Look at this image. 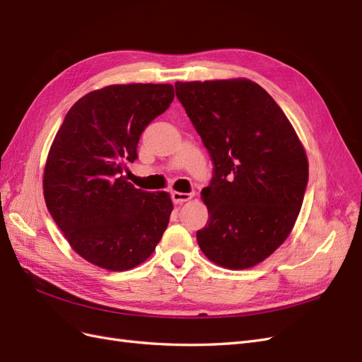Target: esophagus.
Instances as JSON below:
<instances>
[{"instance_id": "obj_1", "label": "esophagus", "mask_w": 362, "mask_h": 362, "mask_svg": "<svg viewBox=\"0 0 362 362\" xmlns=\"http://www.w3.org/2000/svg\"><path fill=\"white\" fill-rule=\"evenodd\" d=\"M193 198V193H181V192H172V201L175 204H184Z\"/></svg>"}]
</instances>
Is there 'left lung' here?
<instances>
[{
	"label": "left lung",
	"mask_w": 362,
	"mask_h": 362,
	"mask_svg": "<svg viewBox=\"0 0 362 362\" xmlns=\"http://www.w3.org/2000/svg\"><path fill=\"white\" fill-rule=\"evenodd\" d=\"M214 163L201 192L208 222L196 233L214 264L243 270L270 257L300 213L308 158L275 100L247 78L175 83Z\"/></svg>",
	"instance_id": "obj_1"
}]
</instances>
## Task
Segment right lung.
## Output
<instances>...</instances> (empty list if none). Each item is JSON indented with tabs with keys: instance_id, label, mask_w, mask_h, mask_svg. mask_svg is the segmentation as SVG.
Segmentation results:
<instances>
[{
	"instance_id": "right-lung-1",
	"label": "right lung",
	"mask_w": 362,
	"mask_h": 362,
	"mask_svg": "<svg viewBox=\"0 0 362 362\" xmlns=\"http://www.w3.org/2000/svg\"><path fill=\"white\" fill-rule=\"evenodd\" d=\"M172 84H112L89 92L64 117L43 169V196L69 246L112 272L145 262L173 210L166 192L136 189L122 175L146 125L168 110Z\"/></svg>"
}]
</instances>
